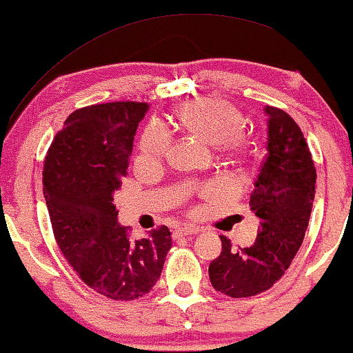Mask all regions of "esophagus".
Returning a JSON list of instances; mask_svg holds the SVG:
<instances>
[{"instance_id":"esophagus-1","label":"esophagus","mask_w":353,"mask_h":353,"mask_svg":"<svg viewBox=\"0 0 353 353\" xmlns=\"http://www.w3.org/2000/svg\"><path fill=\"white\" fill-rule=\"evenodd\" d=\"M199 233V228H195V226H190V225H184V226H179V228L174 230V238H182V236H189V234H197Z\"/></svg>"}]
</instances>
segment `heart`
I'll use <instances>...</instances> for the list:
<instances>
[{
  "mask_svg": "<svg viewBox=\"0 0 353 353\" xmlns=\"http://www.w3.org/2000/svg\"><path fill=\"white\" fill-rule=\"evenodd\" d=\"M176 125L182 132L212 146H223L234 154L246 151L243 132L246 119L234 104L216 97H203L187 102L177 110ZM169 145L168 133L161 125H150L140 141L143 158L156 159L166 153Z\"/></svg>",
  "mask_w": 353,
  "mask_h": 353,
  "instance_id": "heart-1",
  "label": "heart"
}]
</instances>
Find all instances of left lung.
<instances>
[{"label": "left lung", "instance_id": "left-lung-1", "mask_svg": "<svg viewBox=\"0 0 353 353\" xmlns=\"http://www.w3.org/2000/svg\"><path fill=\"white\" fill-rule=\"evenodd\" d=\"M267 154L249 199L261 221L252 246L234 249L220 236L221 254L208 265L216 292L248 298L282 279L300 249L310 223L316 192V168L295 120L282 109L265 105Z\"/></svg>", "mask_w": 353, "mask_h": 353}]
</instances>
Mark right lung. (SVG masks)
<instances>
[{"instance_id": "right-lung-1", "label": "right lung", "mask_w": 353, "mask_h": 353, "mask_svg": "<svg viewBox=\"0 0 353 353\" xmlns=\"http://www.w3.org/2000/svg\"><path fill=\"white\" fill-rule=\"evenodd\" d=\"M146 110L145 102L74 110L43 164V197L58 248L79 279L110 300H137L150 293L172 246L168 226L133 241L114 205Z\"/></svg>"}]
</instances>
